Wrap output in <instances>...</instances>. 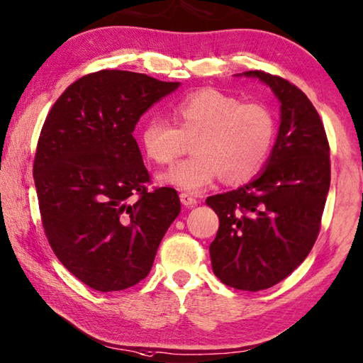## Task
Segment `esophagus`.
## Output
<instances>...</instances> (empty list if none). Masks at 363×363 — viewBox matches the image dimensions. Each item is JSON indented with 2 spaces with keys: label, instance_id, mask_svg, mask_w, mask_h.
I'll use <instances>...</instances> for the list:
<instances>
[{
  "label": "esophagus",
  "instance_id": "1",
  "mask_svg": "<svg viewBox=\"0 0 363 363\" xmlns=\"http://www.w3.org/2000/svg\"><path fill=\"white\" fill-rule=\"evenodd\" d=\"M179 199H181L182 205H186V206H194V205H197V202H199L197 199L192 197L191 194H186V192H182V194L179 195Z\"/></svg>",
  "mask_w": 363,
  "mask_h": 363
}]
</instances>
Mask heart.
Segmentation results:
<instances>
[{"mask_svg":"<svg viewBox=\"0 0 363 363\" xmlns=\"http://www.w3.org/2000/svg\"><path fill=\"white\" fill-rule=\"evenodd\" d=\"M177 125L153 118L142 129L143 152L153 163L171 164L194 140V157L181 161L161 181L189 192H200L223 174L228 182L255 176L274 142V118L262 103H242L238 96L205 89L176 108Z\"/></svg>","mask_w":363,"mask_h":363,"instance_id":"heart-1","label":"heart"}]
</instances>
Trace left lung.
<instances>
[{
	"instance_id": "8db88e82",
	"label": "left lung",
	"mask_w": 363,
	"mask_h": 363,
	"mask_svg": "<svg viewBox=\"0 0 363 363\" xmlns=\"http://www.w3.org/2000/svg\"><path fill=\"white\" fill-rule=\"evenodd\" d=\"M281 101L279 134L268 166L235 191L206 199L220 218L210 244L213 272L229 287L257 292L306 260L321 228L330 191V143L312 101L279 76L247 71Z\"/></svg>"
}]
</instances>
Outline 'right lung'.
Instances as JSON below:
<instances>
[{"mask_svg":"<svg viewBox=\"0 0 363 363\" xmlns=\"http://www.w3.org/2000/svg\"><path fill=\"white\" fill-rule=\"evenodd\" d=\"M177 87L105 69L69 85L45 119L33 160L45 235L91 289L123 291L145 279L181 213L174 189H148L152 176L132 135L142 114Z\"/></svg>","mask_w":363,"mask_h":363,"instance_id":"1","label":"right lung"}]
</instances>
